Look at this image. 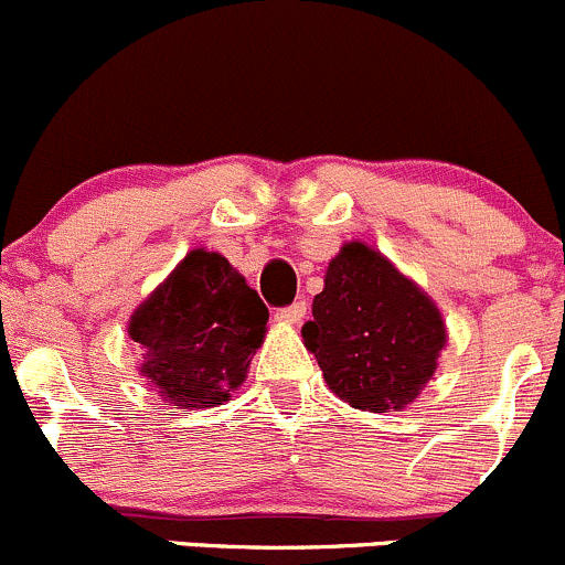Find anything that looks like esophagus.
Segmentation results:
<instances>
[{"label": "esophagus", "instance_id": "obj_1", "mask_svg": "<svg viewBox=\"0 0 565 565\" xmlns=\"http://www.w3.org/2000/svg\"><path fill=\"white\" fill-rule=\"evenodd\" d=\"M302 317H306V300H295L292 306L276 311V322L281 324H298Z\"/></svg>", "mask_w": 565, "mask_h": 565}]
</instances>
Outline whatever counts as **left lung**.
Segmentation results:
<instances>
[{"label": "left lung", "instance_id": "left-lung-1", "mask_svg": "<svg viewBox=\"0 0 565 565\" xmlns=\"http://www.w3.org/2000/svg\"><path fill=\"white\" fill-rule=\"evenodd\" d=\"M302 341L349 406L403 408L436 373L447 343L441 311L376 248L352 241L330 259Z\"/></svg>", "mask_w": 565, "mask_h": 565}]
</instances>
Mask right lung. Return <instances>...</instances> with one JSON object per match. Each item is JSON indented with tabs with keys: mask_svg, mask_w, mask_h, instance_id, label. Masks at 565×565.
Instances as JSON below:
<instances>
[{
	"mask_svg": "<svg viewBox=\"0 0 565 565\" xmlns=\"http://www.w3.org/2000/svg\"><path fill=\"white\" fill-rule=\"evenodd\" d=\"M267 308L222 254L194 248L129 317L140 373L181 408L222 406L246 382Z\"/></svg>",
	"mask_w": 565,
	"mask_h": 565,
	"instance_id": "add662e5",
	"label": "right lung"
}]
</instances>
